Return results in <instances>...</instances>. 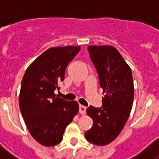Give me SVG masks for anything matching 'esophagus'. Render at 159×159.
I'll return each instance as SVG.
<instances>
[{
    "label": "esophagus",
    "instance_id": "34e87169",
    "mask_svg": "<svg viewBox=\"0 0 159 159\" xmlns=\"http://www.w3.org/2000/svg\"><path fill=\"white\" fill-rule=\"evenodd\" d=\"M86 107H83V106H79V112L80 114H82V115H84V114L86 113Z\"/></svg>",
    "mask_w": 159,
    "mask_h": 159
}]
</instances>
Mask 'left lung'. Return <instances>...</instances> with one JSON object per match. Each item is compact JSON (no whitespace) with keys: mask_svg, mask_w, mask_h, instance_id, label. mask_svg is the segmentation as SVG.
I'll use <instances>...</instances> for the list:
<instances>
[{"mask_svg":"<svg viewBox=\"0 0 159 159\" xmlns=\"http://www.w3.org/2000/svg\"><path fill=\"white\" fill-rule=\"evenodd\" d=\"M88 50L106 95L102 107L87 109L93 124L85 138L93 145L105 146L118 136L129 117L134 100L132 71L111 46H89Z\"/></svg>","mask_w":159,"mask_h":159,"instance_id":"1","label":"left lung"}]
</instances>
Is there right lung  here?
Listing matches in <instances>:
<instances>
[{
    "instance_id": "obj_1",
    "label": "right lung",
    "mask_w": 159,
    "mask_h": 159,
    "mask_svg": "<svg viewBox=\"0 0 159 159\" xmlns=\"http://www.w3.org/2000/svg\"><path fill=\"white\" fill-rule=\"evenodd\" d=\"M80 47L52 48L27 68L21 83L19 107L26 126L42 146L52 147L63 139L66 126L78 113V103L54 94L65 79L66 67Z\"/></svg>"
}]
</instances>
